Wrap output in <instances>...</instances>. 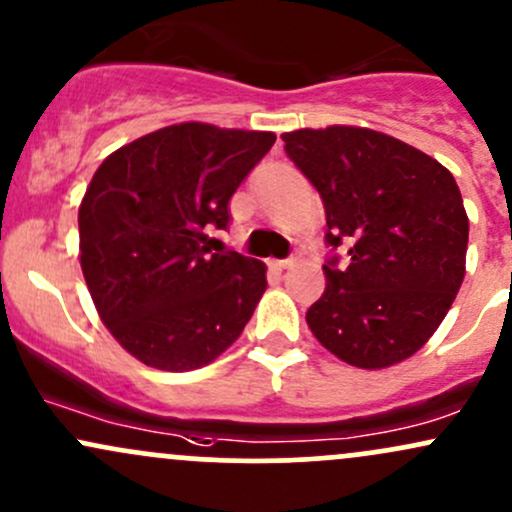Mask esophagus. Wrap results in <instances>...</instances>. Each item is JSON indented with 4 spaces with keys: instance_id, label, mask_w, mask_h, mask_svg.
Returning a JSON list of instances; mask_svg holds the SVG:
<instances>
[{
    "instance_id": "esophagus-1",
    "label": "esophagus",
    "mask_w": 512,
    "mask_h": 512,
    "mask_svg": "<svg viewBox=\"0 0 512 512\" xmlns=\"http://www.w3.org/2000/svg\"><path fill=\"white\" fill-rule=\"evenodd\" d=\"M294 257H286V260H274V267L277 269H289V267H294Z\"/></svg>"
}]
</instances>
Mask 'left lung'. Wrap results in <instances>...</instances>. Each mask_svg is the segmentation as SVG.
<instances>
[{
    "mask_svg": "<svg viewBox=\"0 0 512 512\" xmlns=\"http://www.w3.org/2000/svg\"><path fill=\"white\" fill-rule=\"evenodd\" d=\"M282 138L328 223V286L308 308V328L352 367L403 362L435 333L464 279L469 221L452 172L369 128Z\"/></svg>",
    "mask_w": 512,
    "mask_h": 512,
    "instance_id": "8db88e82",
    "label": "left lung"
}]
</instances>
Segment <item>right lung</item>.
Listing matches in <instances>:
<instances>
[{
	"mask_svg": "<svg viewBox=\"0 0 512 512\" xmlns=\"http://www.w3.org/2000/svg\"><path fill=\"white\" fill-rule=\"evenodd\" d=\"M277 136L177 123L123 145L80 206V262L101 320L123 350L189 372L233 345L267 289V267L211 252L230 199Z\"/></svg>",
	"mask_w": 512,
	"mask_h": 512,
	"instance_id": "obj_1",
	"label": "right lung"
}]
</instances>
